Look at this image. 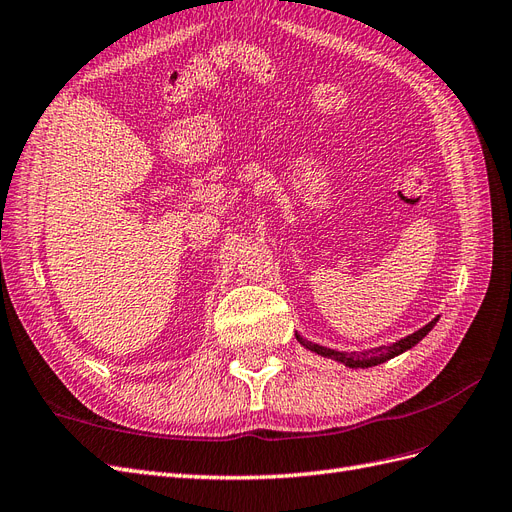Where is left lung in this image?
<instances>
[{
  "instance_id": "8db88e82",
  "label": "left lung",
  "mask_w": 512,
  "mask_h": 512,
  "mask_svg": "<svg viewBox=\"0 0 512 512\" xmlns=\"http://www.w3.org/2000/svg\"><path fill=\"white\" fill-rule=\"evenodd\" d=\"M440 320V316L433 318L431 322H427L425 327H421L418 331L406 335L397 339V342L389 344V346H378V348H371V350H363V352H342V350H333V348H327V346H320V344H314V342H307L305 337H301L299 333L297 335V342L301 346H305L307 350H312L320 356H324V359H333L337 363H344L346 367H352V369H367V367H374V365H380L384 361H391L395 359V356L404 354L406 350L414 348L418 342H421L423 337H427V333L436 327V322Z\"/></svg>"
}]
</instances>
